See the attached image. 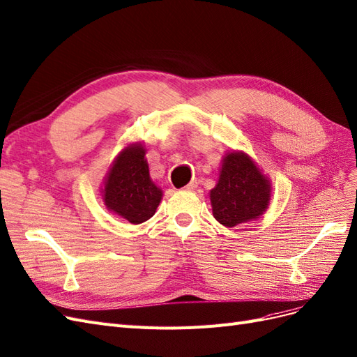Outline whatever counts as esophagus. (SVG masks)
I'll use <instances>...</instances> for the list:
<instances>
[{
    "instance_id": "esophagus-1",
    "label": "esophagus",
    "mask_w": 357,
    "mask_h": 357,
    "mask_svg": "<svg viewBox=\"0 0 357 357\" xmlns=\"http://www.w3.org/2000/svg\"><path fill=\"white\" fill-rule=\"evenodd\" d=\"M196 188H198V181H196V180H192L186 186L188 190H196Z\"/></svg>"
}]
</instances>
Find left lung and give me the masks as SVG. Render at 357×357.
Wrapping results in <instances>:
<instances>
[{
  "label": "left lung",
  "instance_id": "8db88e82",
  "mask_svg": "<svg viewBox=\"0 0 357 357\" xmlns=\"http://www.w3.org/2000/svg\"><path fill=\"white\" fill-rule=\"evenodd\" d=\"M272 199V183L254 159L242 151L226 152L215 188L210 190L213 215L235 227L260 218Z\"/></svg>",
  "mask_w": 357,
  "mask_h": 357
}]
</instances>
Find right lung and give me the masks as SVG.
Listing matches in <instances>:
<instances>
[{"label": "right lung", "mask_w": 357, "mask_h": 357, "mask_svg": "<svg viewBox=\"0 0 357 357\" xmlns=\"http://www.w3.org/2000/svg\"><path fill=\"white\" fill-rule=\"evenodd\" d=\"M146 152L142 142L127 144L116 155L100 188L107 210L131 225L153 217L164 195L151 178Z\"/></svg>", "instance_id": "obj_1"}]
</instances>
